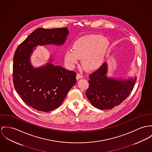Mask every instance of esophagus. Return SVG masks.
I'll return each instance as SVG.
<instances>
[{"instance_id":"esophagus-1","label":"esophagus","mask_w":152,"mask_h":152,"mask_svg":"<svg viewBox=\"0 0 152 152\" xmlns=\"http://www.w3.org/2000/svg\"><path fill=\"white\" fill-rule=\"evenodd\" d=\"M83 77V75H82L81 73H78L77 74V76H76V79H77V80H79V79H82Z\"/></svg>"}]
</instances>
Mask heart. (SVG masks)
I'll use <instances>...</instances> for the list:
<instances>
[{
	"instance_id": "obj_1",
	"label": "heart",
	"mask_w": 152,
	"mask_h": 152,
	"mask_svg": "<svg viewBox=\"0 0 152 152\" xmlns=\"http://www.w3.org/2000/svg\"><path fill=\"white\" fill-rule=\"evenodd\" d=\"M109 47V41L100 35L82 36L65 53V61L69 66H74L83 58V66L87 70L99 69L104 64Z\"/></svg>"
}]
</instances>
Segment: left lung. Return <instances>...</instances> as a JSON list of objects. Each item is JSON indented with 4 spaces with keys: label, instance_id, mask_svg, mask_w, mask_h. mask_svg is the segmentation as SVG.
Wrapping results in <instances>:
<instances>
[{
    "label": "left lung",
    "instance_id": "8db88e82",
    "mask_svg": "<svg viewBox=\"0 0 152 152\" xmlns=\"http://www.w3.org/2000/svg\"><path fill=\"white\" fill-rule=\"evenodd\" d=\"M107 64L104 63L101 67L89 75V88L86 96L95 107L101 110L111 109L120 105L132 91L137 77L127 80L108 77Z\"/></svg>",
    "mask_w": 152,
    "mask_h": 152
}]
</instances>
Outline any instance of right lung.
<instances>
[{
  "mask_svg": "<svg viewBox=\"0 0 152 152\" xmlns=\"http://www.w3.org/2000/svg\"><path fill=\"white\" fill-rule=\"evenodd\" d=\"M68 34L67 28H39L14 53L12 77L15 89L25 103L37 110L47 112L61 105L76 83V73L51 62L34 68L30 61L33 48L39 45H62Z\"/></svg>",
  "mask_w": 152,
  "mask_h": 152,
  "instance_id": "add662e5",
  "label": "right lung"
}]
</instances>
